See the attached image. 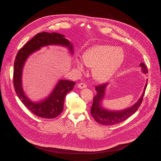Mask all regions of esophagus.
I'll return each instance as SVG.
<instances>
[{
    "label": "esophagus",
    "mask_w": 161,
    "mask_h": 161,
    "mask_svg": "<svg viewBox=\"0 0 161 161\" xmlns=\"http://www.w3.org/2000/svg\"><path fill=\"white\" fill-rule=\"evenodd\" d=\"M78 88H86L87 86V85L85 83H83V82H81L80 83L78 84Z\"/></svg>",
    "instance_id": "obj_1"
}]
</instances>
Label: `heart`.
<instances>
[{
  "instance_id": "heart-1",
  "label": "heart",
  "mask_w": 161,
  "mask_h": 161,
  "mask_svg": "<svg viewBox=\"0 0 161 161\" xmlns=\"http://www.w3.org/2000/svg\"><path fill=\"white\" fill-rule=\"evenodd\" d=\"M122 50L109 45H99L87 50L80 58L76 59V64L80 71L84 69V63L93 68L92 74L99 81H106L114 74L124 60Z\"/></svg>"
}]
</instances>
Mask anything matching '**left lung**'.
I'll list each match as a JSON object with an SVG mask.
<instances>
[{"label":"left lung","instance_id":"obj_1","mask_svg":"<svg viewBox=\"0 0 161 161\" xmlns=\"http://www.w3.org/2000/svg\"><path fill=\"white\" fill-rule=\"evenodd\" d=\"M140 66L142 67V71L144 73L147 74L148 69L147 65L144 63L142 62L140 64ZM108 84V83H103L96 86L95 88L97 92V94L94 97L93 103L91 107L90 112L94 119L99 124L104 125H112L121 123L124 120H127L138 109L142 103L143 96L145 95V90L147 86V82L145 85L142 97L136 102V104H134L132 107L129 108L124 109L122 111H111L106 110L103 108L101 105V102L102 101L104 96L105 90Z\"/></svg>","mask_w":161,"mask_h":161}]
</instances>
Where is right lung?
Instances as JSON below:
<instances>
[{
	"instance_id": "add662e5",
	"label": "right lung",
	"mask_w": 161,
	"mask_h": 161,
	"mask_svg": "<svg viewBox=\"0 0 161 161\" xmlns=\"http://www.w3.org/2000/svg\"><path fill=\"white\" fill-rule=\"evenodd\" d=\"M52 44L67 47L73 53V45L62 34L56 32H41L37 34L18 51L14 63L13 71V85L20 101L35 115L48 119L56 118L62 112L65 97L69 92L73 89L76 83L69 80H60L48 98L40 103H34L25 96L22 89L21 74L24 63L31 54L41 47Z\"/></svg>"
}]
</instances>
